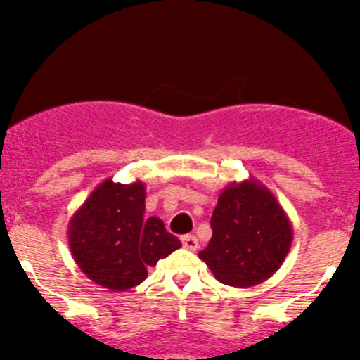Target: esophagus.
Returning a JSON list of instances; mask_svg holds the SVG:
<instances>
[{
    "label": "esophagus",
    "mask_w": 360,
    "mask_h": 360,
    "mask_svg": "<svg viewBox=\"0 0 360 360\" xmlns=\"http://www.w3.org/2000/svg\"><path fill=\"white\" fill-rule=\"evenodd\" d=\"M181 242H183L184 249H188V250L198 249V240H197V237H193V235H184V237L181 238Z\"/></svg>",
    "instance_id": "esophagus-1"
}]
</instances>
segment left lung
I'll list each match as a JSON object with an SVG mask.
<instances>
[{
  "mask_svg": "<svg viewBox=\"0 0 360 360\" xmlns=\"http://www.w3.org/2000/svg\"><path fill=\"white\" fill-rule=\"evenodd\" d=\"M212 237L198 252L221 284L252 288L268 281L288 257L292 223L275 195L254 177L230 183L210 217Z\"/></svg>",
  "mask_w": 360,
  "mask_h": 360,
  "instance_id": "left-lung-1",
  "label": "left lung"
}]
</instances>
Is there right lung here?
Returning a JSON list of instances; mask_svg holds the SVG:
<instances>
[{"mask_svg": "<svg viewBox=\"0 0 360 360\" xmlns=\"http://www.w3.org/2000/svg\"><path fill=\"white\" fill-rule=\"evenodd\" d=\"M146 186L106 179L71 216L68 240L79 270L110 291H127L181 248L160 217H144Z\"/></svg>", "mask_w": 360, "mask_h": 360, "instance_id": "obj_1", "label": "right lung"}]
</instances>
